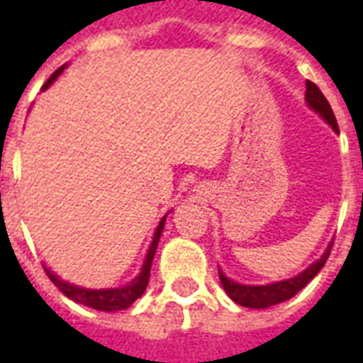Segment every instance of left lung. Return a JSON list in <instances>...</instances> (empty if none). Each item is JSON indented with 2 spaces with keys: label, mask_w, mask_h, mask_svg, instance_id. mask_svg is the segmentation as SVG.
Instances as JSON below:
<instances>
[{
  "label": "left lung",
  "mask_w": 363,
  "mask_h": 363,
  "mask_svg": "<svg viewBox=\"0 0 363 363\" xmlns=\"http://www.w3.org/2000/svg\"><path fill=\"white\" fill-rule=\"evenodd\" d=\"M305 99H307V103H309V106H311L313 111L319 112L320 116L333 126V130L338 132L335 112L330 108L327 96L323 95L319 87L313 82H309V79L305 83ZM330 249H333V247H328L327 252H325L315 264H311V267L307 268L305 272L297 274V276L289 278V280L276 281V284H268V286H243V284H237V281L229 280L228 276H223V274L220 272L221 286H223V289L228 291V296L231 297L235 303L243 305V307L264 309V307H270V305L281 303V301H286L289 297L296 296L297 291H301V289L317 276V272H319L320 268L325 267L328 255H330Z\"/></svg>",
  "instance_id": "1"
}]
</instances>
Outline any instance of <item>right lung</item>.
I'll use <instances>...</instances> for the list:
<instances>
[{"mask_svg": "<svg viewBox=\"0 0 363 363\" xmlns=\"http://www.w3.org/2000/svg\"><path fill=\"white\" fill-rule=\"evenodd\" d=\"M62 69L64 67H58L54 74L48 77V82L44 83V89L50 85L60 74H62ZM163 225H165V218L161 220L159 223L157 231H155V237H153V243L150 247V252H147V257H145V262H143V268L140 276L135 278L134 281H130L128 286L120 289H83L77 288V286H72V284H67V281L60 280L56 278L54 274L48 270V268H44L46 270V276L54 281V286L64 294L69 299H74L75 303H82L87 305L91 309H96V311H120V309H126L130 305L134 303L138 297L142 296L145 288H147V281H150V270H151V262H153V257H155V251H157V243H159V237H161V231H163Z\"/></svg>", "mask_w": 363, "mask_h": 363, "instance_id": "right-lung-1", "label": "right lung"}]
</instances>
